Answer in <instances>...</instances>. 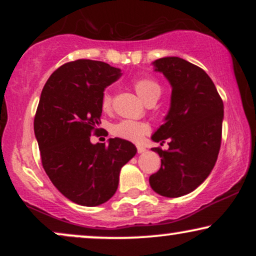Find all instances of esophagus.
<instances>
[{
    "label": "esophagus",
    "instance_id": "obj_1",
    "mask_svg": "<svg viewBox=\"0 0 256 256\" xmlns=\"http://www.w3.org/2000/svg\"><path fill=\"white\" fill-rule=\"evenodd\" d=\"M146 152V148H144V146H137V152H138V154H140V152Z\"/></svg>",
    "mask_w": 256,
    "mask_h": 256
}]
</instances>
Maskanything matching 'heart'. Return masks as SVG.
<instances>
[{"label": "heart", "instance_id": "1", "mask_svg": "<svg viewBox=\"0 0 256 256\" xmlns=\"http://www.w3.org/2000/svg\"><path fill=\"white\" fill-rule=\"evenodd\" d=\"M132 86L136 90L140 98L146 104H155L161 95V86L158 82L148 77H142L134 79L132 82ZM101 107L104 112L110 110L112 108V96L108 91H104L101 98ZM149 132V125L142 122H134V120H122L116 122L112 128V134L116 137L122 140H131V142H140L143 136Z\"/></svg>", "mask_w": 256, "mask_h": 256}]
</instances>
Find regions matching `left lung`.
Wrapping results in <instances>:
<instances>
[{"mask_svg": "<svg viewBox=\"0 0 256 256\" xmlns=\"http://www.w3.org/2000/svg\"><path fill=\"white\" fill-rule=\"evenodd\" d=\"M172 85L171 108L166 122L152 140L170 148H152L161 167L149 177L152 189L166 198L194 192L208 177L222 144L224 104L216 85L201 67L171 56L154 61Z\"/></svg>", "mask_w": 256, "mask_h": 256, "instance_id": "left-lung-1", "label": "left lung"}]
</instances>
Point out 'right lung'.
Masks as SVG:
<instances>
[{
    "label": "right lung",
    "instance_id": "obj_1",
    "mask_svg": "<svg viewBox=\"0 0 256 256\" xmlns=\"http://www.w3.org/2000/svg\"><path fill=\"white\" fill-rule=\"evenodd\" d=\"M122 76L102 61L79 60L52 72L40 94L34 128L46 176L64 198L94 207L104 204L118 189L122 167L136 146L122 138L92 144L102 128L101 98Z\"/></svg>",
    "mask_w": 256,
    "mask_h": 256
}]
</instances>
